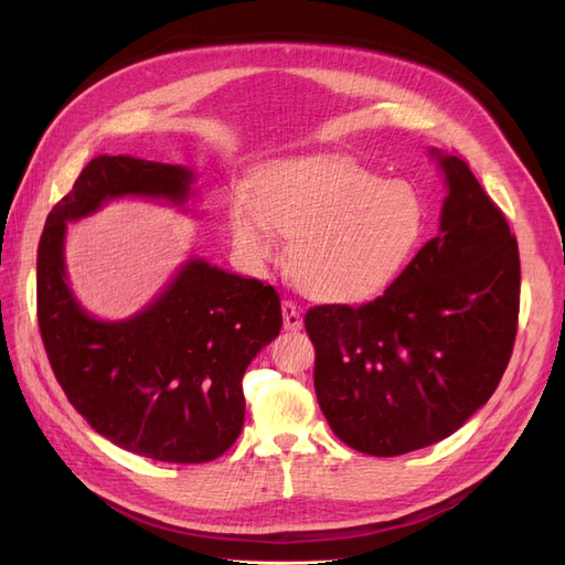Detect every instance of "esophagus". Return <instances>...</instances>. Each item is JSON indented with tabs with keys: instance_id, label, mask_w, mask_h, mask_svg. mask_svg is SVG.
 Listing matches in <instances>:
<instances>
[{
	"instance_id": "esophagus-1",
	"label": "esophagus",
	"mask_w": 565,
	"mask_h": 565,
	"mask_svg": "<svg viewBox=\"0 0 565 565\" xmlns=\"http://www.w3.org/2000/svg\"><path fill=\"white\" fill-rule=\"evenodd\" d=\"M282 320H285V330H292V332L301 330V324H303L301 309L292 299L282 301Z\"/></svg>"
}]
</instances>
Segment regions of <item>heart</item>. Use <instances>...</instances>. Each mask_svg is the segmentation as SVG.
I'll use <instances>...</instances> for the list:
<instances>
[{"label":"heart","instance_id":"1","mask_svg":"<svg viewBox=\"0 0 565 565\" xmlns=\"http://www.w3.org/2000/svg\"><path fill=\"white\" fill-rule=\"evenodd\" d=\"M233 241L247 259L266 262L280 233L297 235V280L324 299L380 292L398 276L426 224L417 188L384 181L372 169L339 158L280 162L231 200Z\"/></svg>","mask_w":565,"mask_h":565}]
</instances>
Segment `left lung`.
I'll return each instance as SVG.
<instances>
[{
	"instance_id": "left-lung-1",
	"label": "left lung",
	"mask_w": 565,
	"mask_h": 565,
	"mask_svg": "<svg viewBox=\"0 0 565 565\" xmlns=\"http://www.w3.org/2000/svg\"><path fill=\"white\" fill-rule=\"evenodd\" d=\"M436 156L448 183L438 235L382 297L303 316L322 415L339 440L374 457L455 434L498 388L516 341V237L469 162Z\"/></svg>"
}]
</instances>
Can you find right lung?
I'll list each match as a JSON object with an SVG mask.
<instances>
[{
    "instance_id": "add662e5",
    "label": "right lung",
    "mask_w": 565,
    "mask_h": 565,
    "mask_svg": "<svg viewBox=\"0 0 565 565\" xmlns=\"http://www.w3.org/2000/svg\"><path fill=\"white\" fill-rule=\"evenodd\" d=\"M185 167L98 156L46 216L38 247V322L67 401L94 431L134 455L202 465L224 455L245 422L243 377L280 332L276 287L191 259L148 309L100 322L65 282V221L122 195L185 202Z\"/></svg>"
}]
</instances>
